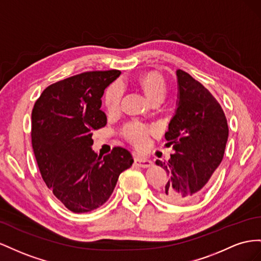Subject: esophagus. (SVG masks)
Masks as SVG:
<instances>
[{
    "mask_svg": "<svg viewBox=\"0 0 261 261\" xmlns=\"http://www.w3.org/2000/svg\"><path fill=\"white\" fill-rule=\"evenodd\" d=\"M135 164L139 167H143V168H147V167H151L153 165L152 161L150 160H146L141 158V156H136L135 158Z\"/></svg>",
    "mask_w": 261,
    "mask_h": 261,
    "instance_id": "esophagus-1",
    "label": "esophagus"
}]
</instances>
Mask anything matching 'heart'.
Masks as SVG:
<instances>
[{
  "mask_svg": "<svg viewBox=\"0 0 261 261\" xmlns=\"http://www.w3.org/2000/svg\"><path fill=\"white\" fill-rule=\"evenodd\" d=\"M138 84L145 94L146 97L152 102L160 100L162 101L166 95V83L160 74L155 72H148L143 74L138 81ZM123 85L120 82H115L111 84L105 93V105L109 111H115L120 106L123 96ZM126 136L132 143L137 146H143L147 142L148 130L145 125L141 123H131L125 129Z\"/></svg>",
  "mask_w": 261,
  "mask_h": 261,
  "instance_id": "obj_1",
  "label": "heart"
}]
</instances>
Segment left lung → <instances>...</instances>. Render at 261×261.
<instances>
[{
    "mask_svg": "<svg viewBox=\"0 0 261 261\" xmlns=\"http://www.w3.org/2000/svg\"><path fill=\"white\" fill-rule=\"evenodd\" d=\"M176 75L178 99L165 133L174 154L166 163H155L168 176L160 198L185 203L200 197L211 184L224 156L228 126L221 105L202 84L182 70Z\"/></svg>",
    "mask_w": 261,
    "mask_h": 261,
    "instance_id": "obj_1",
    "label": "left lung"
}]
</instances>
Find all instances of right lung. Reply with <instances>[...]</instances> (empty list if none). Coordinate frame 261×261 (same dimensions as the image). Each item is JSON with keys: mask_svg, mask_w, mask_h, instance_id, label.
Instances as JSON below:
<instances>
[{"mask_svg": "<svg viewBox=\"0 0 261 261\" xmlns=\"http://www.w3.org/2000/svg\"><path fill=\"white\" fill-rule=\"evenodd\" d=\"M118 70L85 72L48 86L32 113V143L42 179L74 213L93 211L113 193L119 175L131 167V153L115 147L101 159L92 145L93 130L105 126L103 91Z\"/></svg>", "mask_w": 261, "mask_h": 261, "instance_id": "add662e5", "label": "right lung"}]
</instances>
